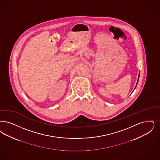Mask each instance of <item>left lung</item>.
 <instances>
[{
    "instance_id": "8db88e82",
    "label": "left lung",
    "mask_w": 160,
    "mask_h": 160,
    "mask_svg": "<svg viewBox=\"0 0 160 160\" xmlns=\"http://www.w3.org/2000/svg\"><path fill=\"white\" fill-rule=\"evenodd\" d=\"M139 76H140V73L139 74V76H138V82H137V83H136V87H135V88H136V86H137V84H138V81H139ZM135 88H134V89H135Z\"/></svg>"
}]
</instances>
